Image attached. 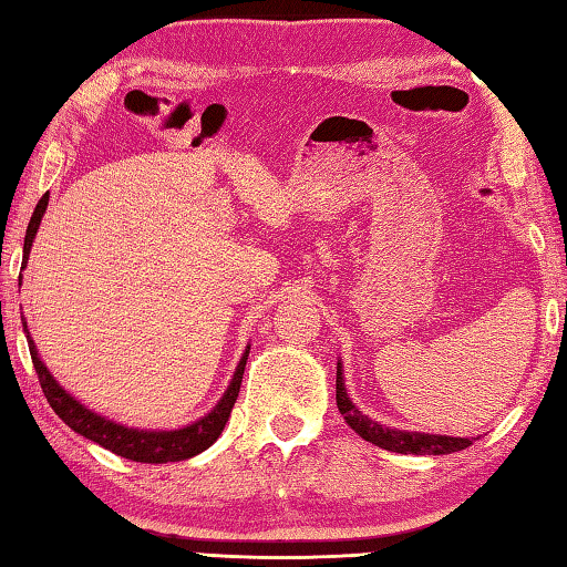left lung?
Listing matches in <instances>:
<instances>
[{
	"label": "left lung",
	"instance_id": "left-lung-1",
	"mask_svg": "<svg viewBox=\"0 0 567 567\" xmlns=\"http://www.w3.org/2000/svg\"><path fill=\"white\" fill-rule=\"evenodd\" d=\"M337 405L339 413L347 420L351 430H357L365 442H373L375 447H383L388 452H401V454H450L460 452L472 445L470 437H450V435H430V432H405L395 427H385L375 423L369 415H363L361 410L351 403L343 388L341 375V361L337 363Z\"/></svg>",
	"mask_w": 567,
	"mask_h": 567
}]
</instances>
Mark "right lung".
Returning a JSON list of instances; mask_svg holds the SVG:
<instances>
[{
    "mask_svg": "<svg viewBox=\"0 0 567 567\" xmlns=\"http://www.w3.org/2000/svg\"><path fill=\"white\" fill-rule=\"evenodd\" d=\"M47 206H49V194H43L37 208H33V216H31L29 228H27L24 260H21L24 262V268L29 260L33 236H37L41 218H43V214H47ZM19 285H21V275H19ZM21 324H24V331H27L31 361H33V369H37L41 391H43V395H47V401L53 408V413L59 415L71 430H75L78 435L97 442L100 447L115 452V454H120V457L132 460V462H144V464L182 462V460L194 457V454L204 452L214 445L228 423L233 405H236V401H238L243 371H246V361L250 353V347H248L246 353H243L236 373H233L228 391L224 393V398H220L218 405L210 410L208 415H204L202 420H196V423L186 425L182 430H159V432L157 430H137V427H125L120 423H113V420L93 413V410H87L85 405L78 403L71 393H65L63 388L55 383L51 371L39 359V351H37V347H33V339L27 329V321H21Z\"/></svg>",
    "mask_w": 567,
    "mask_h": 567,
    "instance_id": "right-lung-1",
    "label": "right lung"
}]
</instances>
